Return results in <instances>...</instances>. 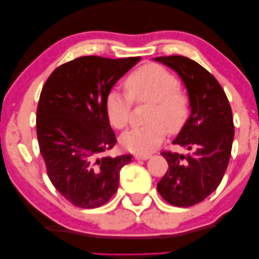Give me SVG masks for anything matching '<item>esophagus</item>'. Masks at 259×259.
Here are the masks:
<instances>
[{
	"label": "esophagus",
	"instance_id": "1",
	"mask_svg": "<svg viewBox=\"0 0 259 259\" xmlns=\"http://www.w3.org/2000/svg\"><path fill=\"white\" fill-rule=\"evenodd\" d=\"M151 157V154H136L134 155V158L136 159H143V160H146Z\"/></svg>",
	"mask_w": 259,
	"mask_h": 259
}]
</instances>
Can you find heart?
I'll return each mask as SVG.
<instances>
[{"label":"heart","mask_w":259,"mask_h":259,"mask_svg":"<svg viewBox=\"0 0 259 259\" xmlns=\"http://www.w3.org/2000/svg\"><path fill=\"white\" fill-rule=\"evenodd\" d=\"M126 95L109 92L105 99L108 121L116 130L128 126L134 104H150L144 127L126 132L120 143L134 153H150L165 139L166 133L177 134L184 128L191 112L190 95L178 84L177 77L157 63L138 68L123 82Z\"/></svg>","instance_id":"heart-1"}]
</instances>
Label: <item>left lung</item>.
<instances>
[{"mask_svg":"<svg viewBox=\"0 0 259 259\" xmlns=\"http://www.w3.org/2000/svg\"><path fill=\"white\" fill-rule=\"evenodd\" d=\"M155 60L179 74L189 92L192 111L173 141L189 153L161 152L168 169L157 190L168 204L189 207L210 196L224 177L235 136L232 109L221 83L199 63L182 55Z\"/></svg>","mask_w":259,"mask_h":259,"instance_id":"left-lung-1","label":"left lung"}]
</instances>
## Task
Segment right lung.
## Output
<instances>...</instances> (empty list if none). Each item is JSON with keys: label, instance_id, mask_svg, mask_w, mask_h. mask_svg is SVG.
Listing matches in <instances>:
<instances>
[{"label": "right lung", "instance_id": "1", "mask_svg": "<svg viewBox=\"0 0 259 259\" xmlns=\"http://www.w3.org/2000/svg\"><path fill=\"white\" fill-rule=\"evenodd\" d=\"M139 56H81L54 69L42 87L36 134L47 175L61 196L81 208L107 203L131 154L108 157L116 144L105 99Z\"/></svg>", "mask_w": 259, "mask_h": 259}]
</instances>
